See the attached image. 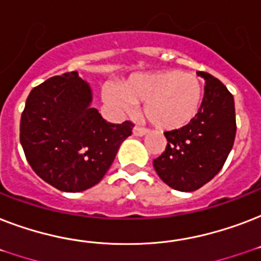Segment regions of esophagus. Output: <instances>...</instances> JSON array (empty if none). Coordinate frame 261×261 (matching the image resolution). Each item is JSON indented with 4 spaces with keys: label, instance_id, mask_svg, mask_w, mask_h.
I'll return each mask as SVG.
<instances>
[{
    "label": "esophagus",
    "instance_id": "1",
    "mask_svg": "<svg viewBox=\"0 0 261 261\" xmlns=\"http://www.w3.org/2000/svg\"><path fill=\"white\" fill-rule=\"evenodd\" d=\"M149 131L146 130V128H143V127H139V126H135L134 128H133V134L135 135V137H143V135H146Z\"/></svg>",
    "mask_w": 261,
    "mask_h": 261
}]
</instances>
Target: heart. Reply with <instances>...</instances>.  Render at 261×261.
Masks as SVG:
<instances>
[{
    "label": "heart",
    "instance_id": "b5f03b06",
    "mask_svg": "<svg viewBox=\"0 0 261 261\" xmlns=\"http://www.w3.org/2000/svg\"><path fill=\"white\" fill-rule=\"evenodd\" d=\"M102 98L119 114L130 112L134 102H143L147 122L161 130H178L196 118L203 87L194 73L168 69L131 74L120 87L106 84Z\"/></svg>",
    "mask_w": 261,
    "mask_h": 261
}]
</instances>
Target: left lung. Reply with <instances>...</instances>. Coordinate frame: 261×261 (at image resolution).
<instances>
[{
    "instance_id": "1",
    "label": "left lung",
    "mask_w": 261,
    "mask_h": 261,
    "mask_svg": "<svg viewBox=\"0 0 261 261\" xmlns=\"http://www.w3.org/2000/svg\"><path fill=\"white\" fill-rule=\"evenodd\" d=\"M196 74L206 81L200 110L190 124L164 133L168 145L153 161L160 178L181 192L198 190L222 169L237 130L233 94L208 73Z\"/></svg>"
}]
</instances>
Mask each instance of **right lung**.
Listing matches in <instances>:
<instances>
[{"instance_id":"1","label":"right lung","mask_w":261,"mask_h":261,"mask_svg":"<svg viewBox=\"0 0 261 261\" xmlns=\"http://www.w3.org/2000/svg\"><path fill=\"white\" fill-rule=\"evenodd\" d=\"M90 104L89 84L70 71L31 90L21 114L27 161L39 177L65 192L96 186L134 127L128 120L108 123Z\"/></svg>"}]
</instances>
